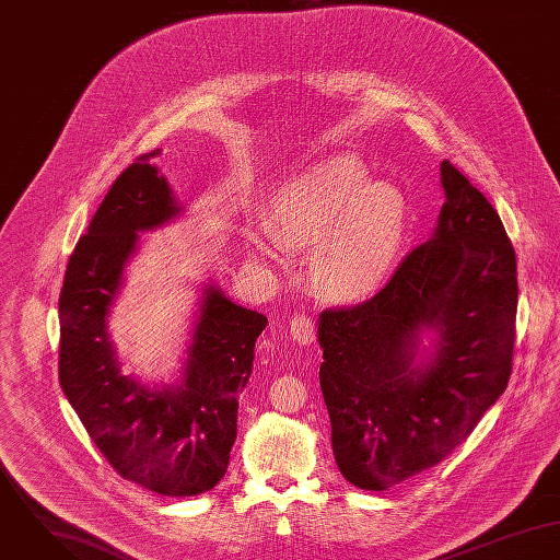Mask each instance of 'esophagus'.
Listing matches in <instances>:
<instances>
[{"instance_id":"34e87169","label":"esophagus","mask_w":560,"mask_h":560,"mask_svg":"<svg viewBox=\"0 0 560 560\" xmlns=\"http://www.w3.org/2000/svg\"><path fill=\"white\" fill-rule=\"evenodd\" d=\"M290 335L294 341L310 346L315 341V322L311 319L310 315H294L290 319Z\"/></svg>"}]
</instances>
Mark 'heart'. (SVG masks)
<instances>
[{"instance_id":"1","label":"heart","mask_w":560,"mask_h":560,"mask_svg":"<svg viewBox=\"0 0 560 560\" xmlns=\"http://www.w3.org/2000/svg\"><path fill=\"white\" fill-rule=\"evenodd\" d=\"M410 228V203L352 156L315 163L275 190L270 219H249L245 238L266 261L313 247L310 272L332 301L375 292L395 268Z\"/></svg>"}]
</instances>
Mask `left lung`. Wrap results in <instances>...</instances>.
Returning a JSON list of instances; mask_svg holds the SVG:
<instances>
[{
  "instance_id": "obj_1",
  "label": "left lung",
  "mask_w": 560,
  "mask_h": 560,
  "mask_svg": "<svg viewBox=\"0 0 560 560\" xmlns=\"http://www.w3.org/2000/svg\"><path fill=\"white\" fill-rule=\"evenodd\" d=\"M444 206L372 299L319 315V386L341 475L382 492L459 446L511 377L517 264L492 203L448 161ZM436 357L413 368L421 327Z\"/></svg>"
}]
</instances>
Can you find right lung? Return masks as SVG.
I'll return each instance as SVG.
<instances>
[{"label": "right lung", "instance_id": "right-lung-1", "mask_svg": "<svg viewBox=\"0 0 560 560\" xmlns=\"http://www.w3.org/2000/svg\"><path fill=\"white\" fill-rule=\"evenodd\" d=\"M135 159L112 185L72 250L60 294V384L112 468L163 494L197 497L228 472L238 428V393L249 382L266 315L208 285L188 348L183 384L148 390L120 375L107 315L139 234L180 212L152 165Z\"/></svg>", "mask_w": 560, "mask_h": 560}]
</instances>
